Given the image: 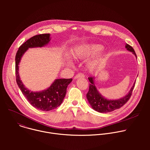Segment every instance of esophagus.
Returning a JSON list of instances; mask_svg holds the SVG:
<instances>
[{
  "mask_svg": "<svg viewBox=\"0 0 150 150\" xmlns=\"http://www.w3.org/2000/svg\"><path fill=\"white\" fill-rule=\"evenodd\" d=\"M83 77H84V75L81 74V73H79V74H78L75 75V76L74 77V79H76L83 78Z\"/></svg>",
  "mask_w": 150,
  "mask_h": 150,
  "instance_id": "34e87169",
  "label": "esophagus"
}]
</instances>
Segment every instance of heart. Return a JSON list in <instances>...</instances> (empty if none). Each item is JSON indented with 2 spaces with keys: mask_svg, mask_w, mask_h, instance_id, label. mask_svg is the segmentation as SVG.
<instances>
[{
  "mask_svg": "<svg viewBox=\"0 0 150 150\" xmlns=\"http://www.w3.org/2000/svg\"><path fill=\"white\" fill-rule=\"evenodd\" d=\"M103 49V47L101 45L94 43L83 44L76 47L73 52L72 55L75 59L82 60L98 54L101 52ZM105 58V55L104 54L102 53L100 54L97 58H96L92 63H91V67L92 68H96L100 66L104 60ZM67 63L68 65H72V63L70 61H68Z\"/></svg>",
  "mask_w": 150,
  "mask_h": 150,
  "instance_id": "obj_1",
  "label": "heart"
}]
</instances>
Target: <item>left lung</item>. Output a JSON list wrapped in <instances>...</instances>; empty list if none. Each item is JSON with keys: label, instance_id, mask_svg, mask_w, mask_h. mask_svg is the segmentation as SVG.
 I'll list each match as a JSON object with an SVG mask.
<instances>
[{"label": "left lung", "instance_id": "left-lung-1", "mask_svg": "<svg viewBox=\"0 0 150 150\" xmlns=\"http://www.w3.org/2000/svg\"><path fill=\"white\" fill-rule=\"evenodd\" d=\"M125 48L128 51L132 52L137 57V54L131 46L126 44ZM94 79L95 78L94 77L88 78L91 83H90L89 91L87 94V98L91 108L94 110L100 113H108L120 108L131 97L135 83V82L134 83L130 91L122 98L117 100H110L104 97L99 93L95 85Z\"/></svg>", "mask_w": 150, "mask_h": 150}]
</instances>
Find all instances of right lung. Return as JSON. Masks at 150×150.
<instances>
[{"mask_svg":"<svg viewBox=\"0 0 150 150\" xmlns=\"http://www.w3.org/2000/svg\"><path fill=\"white\" fill-rule=\"evenodd\" d=\"M50 34H43L33 36L21 45L15 56L16 80L21 92L34 108L41 111H50L59 106L67 93L68 85L72 79H56L50 86L41 91H31L27 88L19 75V65L24 54L29 48L42 47L50 41Z\"/></svg>","mask_w":150,"mask_h":150,"instance_id":"right-lung-1","label":"right lung"}]
</instances>
